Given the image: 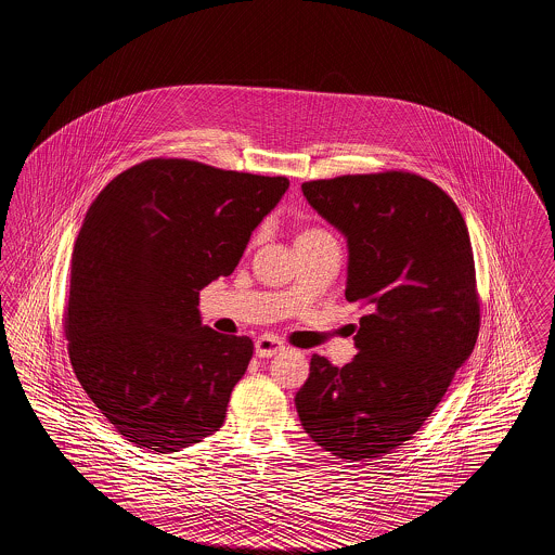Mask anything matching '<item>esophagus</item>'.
Returning a JSON list of instances; mask_svg holds the SVG:
<instances>
[{
    "instance_id": "esophagus-1",
    "label": "esophagus",
    "mask_w": 555,
    "mask_h": 555,
    "mask_svg": "<svg viewBox=\"0 0 555 555\" xmlns=\"http://www.w3.org/2000/svg\"><path fill=\"white\" fill-rule=\"evenodd\" d=\"M256 356L258 358H272V356H279L285 351V345L281 344L279 339L264 335V337H258L256 339Z\"/></svg>"
}]
</instances>
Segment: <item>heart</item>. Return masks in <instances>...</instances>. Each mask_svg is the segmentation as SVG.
I'll return each instance as SVG.
<instances>
[{
    "instance_id": "obj_1",
    "label": "heart",
    "mask_w": 555,
    "mask_h": 555,
    "mask_svg": "<svg viewBox=\"0 0 555 555\" xmlns=\"http://www.w3.org/2000/svg\"><path fill=\"white\" fill-rule=\"evenodd\" d=\"M314 235H324V231H318V229H310V231H304L299 237H314Z\"/></svg>"
}]
</instances>
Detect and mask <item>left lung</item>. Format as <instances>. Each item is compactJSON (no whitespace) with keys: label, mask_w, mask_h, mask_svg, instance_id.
Segmentation results:
<instances>
[{"label":"left lung","mask_w":555,"mask_h":555,"mask_svg":"<svg viewBox=\"0 0 555 555\" xmlns=\"http://www.w3.org/2000/svg\"><path fill=\"white\" fill-rule=\"evenodd\" d=\"M301 191L347 241V301L370 310L344 369L312 356L295 408L320 448L369 462L412 439L475 349L470 237L448 193L418 175H347Z\"/></svg>","instance_id":"8db88e82"}]
</instances>
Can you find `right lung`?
Returning <instances> with one entry per match:
<instances>
[{"mask_svg": "<svg viewBox=\"0 0 555 555\" xmlns=\"http://www.w3.org/2000/svg\"><path fill=\"white\" fill-rule=\"evenodd\" d=\"M287 189L285 177L147 159L87 210L70 260L68 353L132 446L172 453L224 423L254 344L202 324L199 291L237 268Z\"/></svg>", "mask_w": 555, "mask_h": 555, "instance_id": "1", "label": "right lung"}]
</instances>
